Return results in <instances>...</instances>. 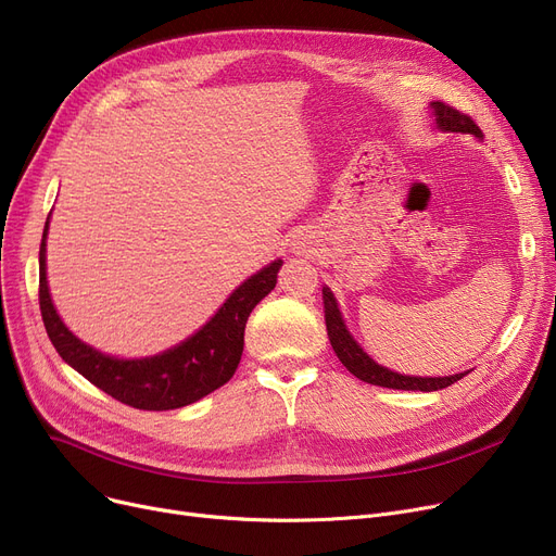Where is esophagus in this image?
<instances>
[{
  "label": "esophagus",
  "instance_id": "esophagus-1",
  "mask_svg": "<svg viewBox=\"0 0 556 556\" xmlns=\"http://www.w3.org/2000/svg\"><path fill=\"white\" fill-rule=\"evenodd\" d=\"M290 250H293V254L308 256L313 252V241H311L308 233H302V237H298L293 243H290Z\"/></svg>",
  "mask_w": 556,
  "mask_h": 556
}]
</instances>
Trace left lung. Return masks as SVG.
I'll return each instance as SVG.
<instances>
[{"mask_svg":"<svg viewBox=\"0 0 556 556\" xmlns=\"http://www.w3.org/2000/svg\"><path fill=\"white\" fill-rule=\"evenodd\" d=\"M430 114L434 119V128L442 132H462V135H471L476 139H484L482 130L473 124L471 116H466L451 105H444L442 101H432L430 103ZM323 298H325V319H327V333L331 340V346L340 363L352 371L361 381L378 388H390V390H419V392H434V390H444L453 383H457L459 378H464L469 371H459L453 376H407L399 374L394 369H388L383 365H378L365 349L358 344V340L352 336V331L346 329L344 317L340 313L338 300L333 295V290L329 286L323 288Z\"/></svg>","mask_w":556,"mask_h":556,"instance_id":"left-lung-1","label":"left lung"}]
</instances>
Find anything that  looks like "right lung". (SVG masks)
<instances>
[{
  "label": "right lung",
  "mask_w": 556,
  "mask_h": 556,
  "mask_svg": "<svg viewBox=\"0 0 556 556\" xmlns=\"http://www.w3.org/2000/svg\"><path fill=\"white\" fill-rule=\"evenodd\" d=\"M49 220L51 214L47 216L40 245V311L51 344L72 369L112 399L153 413L191 405L229 381L243 356L248 317L275 288L277 273L283 266L281 258L248 277L207 323L182 342L155 356L119 358L83 342L58 315L47 281Z\"/></svg>",
  "instance_id": "1"
}]
</instances>
